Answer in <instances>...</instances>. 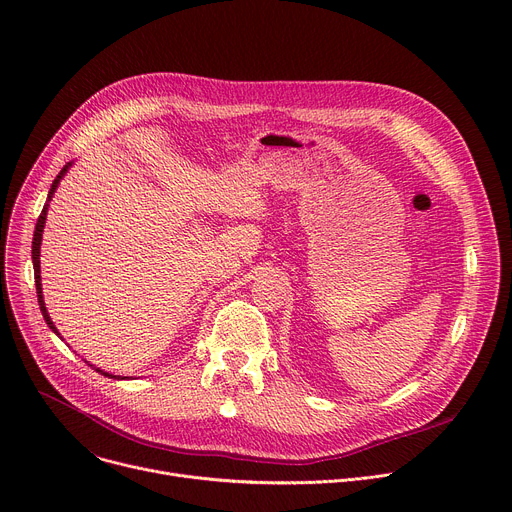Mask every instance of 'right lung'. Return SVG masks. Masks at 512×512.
<instances>
[{
	"label": "right lung",
	"instance_id": "add662e5",
	"mask_svg": "<svg viewBox=\"0 0 512 512\" xmlns=\"http://www.w3.org/2000/svg\"><path fill=\"white\" fill-rule=\"evenodd\" d=\"M72 166V162H68L60 172H58V176L54 178V182H52V186H50V192H48V200H46V204H44V208H42V212H40V216H38V223H36V231H34V239H32V263H34V279H36V294H38V306H40V312H42V316H44V320H46V324L50 326V330L54 332V334H58V330H56V326L52 324V320H50V316H48V312H46V306H44V298H42V283H40V245H42V233H44V223H46V212H48V202L52 200V194L56 192V188H58V184H60V180H62V176L68 172V168ZM99 371V369H97ZM101 375H105V377H111L113 379V375H109V373H103V371H99ZM117 379V377H115Z\"/></svg>",
	"mask_w": 512,
	"mask_h": 512
}]
</instances>
